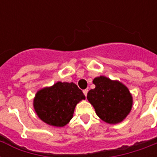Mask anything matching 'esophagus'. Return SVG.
Here are the masks:
<instances>
[{
    "label": "esophagus",
    "mask_w": 157,
    "mask_h": 157,
    "mask_svg": "<svg viewBox=\"0 0 157 157\" xmlns=\"http://www.w3.org/2000/svg\"><path fill=\"white\" fill-rule=\"evenodd\" d=\"M83 93L85 95H87V93H88V89H86V90H83Z\"/></svg>",
    "instance_id": "34e87169"
}]
</instances>
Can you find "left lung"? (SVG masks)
<instances>
[{"label":"left lung","mask_w":157,"mask_h":157,"mask_svg":"<svg viewBox=\"0 0 157 157\" xmlns=\"http://www.w3.org/2000/svg\"><path fill=\"white\" fill-rule=\"evenodd\" d=\"M95 88L87 94V99L95 109L96 114L108 124L121 122L129 115L133 98L129 89L118 81L100 76L94 79Z\"/></svg>","instance_id":"8db88e82"}]
</instances>
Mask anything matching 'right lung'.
I'll list each match as a JSON object with an SVG mask.
<instances>
[{
    "label": "right lung",
    "mask_w": 157,
    "mask_h": 157,
    "mask_svg": "<svg viewBox=\"0 0 157 157\" xmlns=\"http://www.w3.org/2000/svg\"><path fill=\"white\" fill-rule=\"evenodd\" d=\"M85 98L76 84L59 81L37 91L33 107L42 121L53 126L63 127L73 117L76 104Z\"/></svg>",
    "instance_id": "right-lung-1"
}]
</instances>
